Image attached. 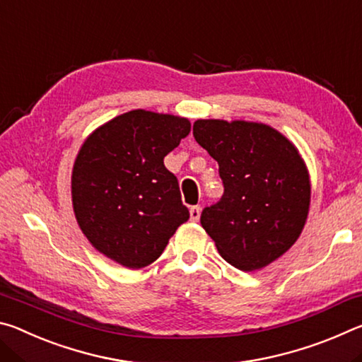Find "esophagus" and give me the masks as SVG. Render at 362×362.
I'll return each mask as SVG.
<instances>
[{"instance_id":"obj_1","label":"esophagus","mask_w":362,"mask_h":362,"mask_svg":"<svg viewBox=\"0 0 362 362\" xmlns=\"http://www.w3.org/2000/svg\"><path fill=\"white\" fill-rule=\"evenodd\" d=\"M199 217H201V207L199 206L189 207V218H192L193 222H198Z\"/></svg>"}]
</instances>
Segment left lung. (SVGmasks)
Returning a JSON list of instances; mask_svg holds the SVG:
<instances>
[{
	"instance_id": "1",
	"label": "left lung",
	"mask_w": 362,
	"mask_h": 362,
	"mask_svg": "<svg viewBox=\"0 0 362 362\" xmlns=\"http://www.w3.org/2000/svg\"><path fill=\"white\" fill-rule=\"evenodd\" d=\"M193 136L218 163L223 196L201 225L218 254L243 272L269 265L292 247L310 209L311 185L296 145L262 122L198 119Z\"/></svg>"
}]
</instances>
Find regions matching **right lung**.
<instances>
[{"instance_id":"obj_1","label":"right lung","mask_w":362,"mask_h":362,"mask_svg":"<svg viewBox=\"0 0 362 362\" xmlns=\"http://www.w3.org/2000/svg\"><path fill=\"white\" fill-rule=\"evenodd\" d=\"M192 124L174 115L132 110L84 140L71 174L73 211L89 243L126 268H144L189 218L164 156Z\"/></svg>"}]
</instances>
